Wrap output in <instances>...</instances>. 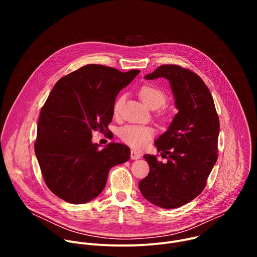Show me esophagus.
<instances>
[{
    "instance_id": "obj_1",
    "label": "esophagus",
    "mask_w": 257,
    "mask_h": 257,
    "mask_svg": "<svg viewBox=\"0 0 257 257\" xmlns=\"http://www.w3.org/2000/svg\"><path fill=\"white\" fill-rule=\"evenodd\" d=\"M130 157H131V160H138V159H140V158H141V154H140V153H138L137 151L131 150Z\"/></svg>"
}]
</instances>
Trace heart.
<instances>
[{"instance_id": "heart-1", "label": "heart", "mask_w": 257, "mask_h": 257, "mask_svg": "<svg viewBox=\"0 0 257 257\" xmlns=\"http://www.w3.org/2000/svg\"><path fill=\"white\" fill-rule=\"evenodd\" d=\"M142 100L151 108H158L167 101V93L164 89L153 84L143 85L139 90ZM124 97L120 96L114 103V112L118 113ZM155 135V129L145 125H126L120 130V138L123 142L134 149H142Z\"/></svg>"}]
</instances>
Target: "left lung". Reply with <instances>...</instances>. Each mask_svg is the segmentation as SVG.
<instances>
[{
	"label": "left lung",
	"mask_w": 257,
	"mask_h": 257,
	"mask_svg": "<svg viewBox=\"0 0 257 257\" xmlns=\"http://www.w3.org/2000/svg\"><path fill=\"white\" fill-rule=\"evenodd\" d=\"M165 77L171 84L179 109L169 129L155 142L168 160L144 155L150 173L139 182L142 195L163 208H176L198 196L217 160L219 121L211 93L189 69L163 65L145 76Z\"/></svg>",
	"instance_id": "left-lung-1"
}]
</instances>
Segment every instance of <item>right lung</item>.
Returning a JSON list of instances; mask_svg holds the SVG:
<instances>
[{"instance_id":"right-lung-1","label":"right lung","mask_w":257,"mask_h":257,"mask_svg":"<svg viewBox=\"0 0 257 257\" xmlns=\"http://www.w3.org/2000/svg\"><path fill=\"white\" fill-rule=\"evenodd\" d=\"M139 70L121 72L89 64L62 77L42 107L34 152L49 189L81 204L103 190L108 171L130 159L127 145L111 142L101 151L92 132L107 131L119 91Z\"/></svg>"}]
</instances>
